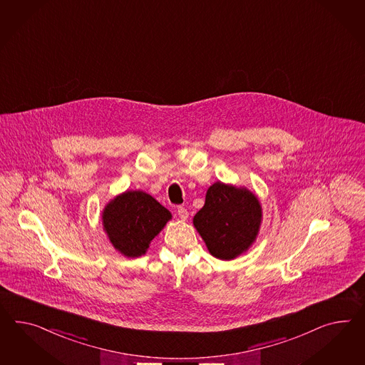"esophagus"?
Instances as JSON below:
<instances>
[{
  "instance_id": "34e87169",
  "label": "esophagus",
  "mask_w": 365,
  "mask_h": 365,
  "mask_svg": "<svg viewBox=\"0 0 365 365\" xmlns=\"http://www.w3.org/2000/svg\"><path fill=\"white\" fill-rule=\"evenodd\" d=\"M178 217H180L182 220H186L188 217V211L187 208L183 207V206H179L178 207Z\"/></svg>"
}]
</instances>
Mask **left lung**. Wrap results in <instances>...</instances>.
Returning <instances> with one entry per match:
<instances>
[{
	"label": "left lung",
	"instance_id": "8db88e82",
	"mask_svg": "<svg viewBox=\"0 0 365 365\" xmlns=\"http://www.w3.org/2000/svg\"><path fill=\"white\" fill-rule=\"evenodd\" d=\"M194 226L212 257L231 260L255 242L262 223V206L248 188L217 182L210 186L205 206Z\"/></svg>",
	"mask_w": 365,
	"mask_h": 365
}]
</instances>
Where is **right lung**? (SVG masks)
Segmentation results:
<instances>
[{
  "mask_svg": "<svg viewBox=\"0 0 365 365\" xmlns=\"http://www.w3.org/2000/svg\"><path fill=\"white\" fill-rule=\"evenodd\" d=\"M170 219L168 208L139 190L114 197L102 211V225L110 243L128 257L145 255Z\"/></svg>",
  "mask_w": 365,
  "mask_h": 365,
  "instance_id": "obj_1",
  "label": "right lung"
}]
</instances>
